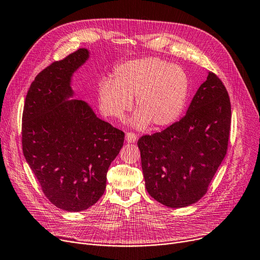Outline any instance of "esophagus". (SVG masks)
Segmentation results:
<instances>
[{"instance_id": "obj_1", "label": "esophagus", "mask_w": 260, "mask_h": 260, "mask_svg": "<svg viewBox=\"0 0 260 260\" xmlns=\"http://www.w3.org/2000/svg\"><path fill=\"white\" fill-rule=\"evenodd\" d=\"M137 140H138V135L137 134L133 133V132H127V134H126V141L128 143H134Z\"/></svg>"}]
</instances>
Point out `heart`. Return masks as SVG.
Masks as SVG:
<instances>
[{"instance_id":"1","label":"heart","mask_w":260,"mask_h":260,"mask_svg":"<svg viewBox=\"0 0 260 260\" xmlns=\"http://www.w3.org/2000/svg\"><path fill=\"white\" fill-rule=\"evenodd\" d=\"M188 94V76L181 67L158 57H146L116 66L113 79L101 81L98 101L106 116L121 119L134 97L138 112L133 125L144 128L150 122L154 128H163L179 119Z\"/></svg>"}]
</instances>
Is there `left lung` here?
I'll return each mask as SVG.
<instances>
[{"label": "left lung", "mask_w": 260, "mask_h": 260, "mask_svg": "<svg viewBox=\"0 0 260 260\" xmlns=\"http://www.w3.org/2000/svg\"><path fill=\"white\" fill-rule=\"evenodd\" d=\"M231 118L225 85L209 71L186 115L138 141L149 194L175 208L199 201L226 154Z\"/></svg>", "instance_id": "left-lung-1"}]
</instances>
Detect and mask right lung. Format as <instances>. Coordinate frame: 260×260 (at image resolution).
Returning <instances> with one entry per match:
<instances>
[{
	"label": "right lung",
	"mask_w": 260,
	"mask_h": 260,
	"mask_svg": "<svg viewBox=\"0 0 260 260\" xmlns=\"http://www.w3.org/2000/svg\"><path fill=\"white\" fill-rule=\"evenodd\" d=\"M89 57L79 48L54 61L35 77L23 108L22 149L47 199L80 212L104 194L107 172L125 133L98 118L73 95L71 76Z\"/></svg>",
	"instance_id": "obj_1"
}]
</instances>
